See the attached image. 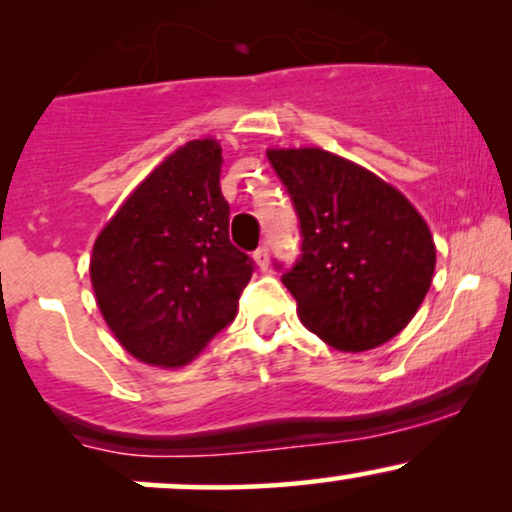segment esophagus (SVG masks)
Segmentation results:
<instances>
[{
	"mask_svg": "<svg viewBox=\"0 0 512 512\" xmlns=\"http://www.w3.org/2000/svg\"><path fill=\"white\" fill-rule=\"evenodd\" d=\"M252 257H255L257 267H260L262 272L269 267V248H267V245H262V248H257L255 252H252Z\"/></svg>",
	"mask_w": 512,
	"mask_h": 512,
	"instance_id": "obj_1",
	"label": "esophagus"
}]
</instances>
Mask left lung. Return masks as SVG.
<instances>
[{
  "instance_id": "8db88e82",
  "label": "left lung",
  "mask_w": 512,
  "mask_h": 512,
  "mask_svg": "<svg viewBox=\"0 0 512 512\" xmlns=\"http://www.w3.org/2000/svg\"><path fill=\"white\" fill-rule=\"evenodd\" d=\"M267 158L301 221V257L281 281L303 325L339 351L390 342L431 289L426 221L402 192L330 151L269 149Z\"/></svg>"
}]
</instances>
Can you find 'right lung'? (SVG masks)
<instances>
[{"label":"right lung","instance_id":"right-lung-1","mask_svg":"<svg viewBox=\"0 0 512 512\" xmlns=\"http://www.w3.org/2000/svg\"><path fill=\"white\" fill-rule=\"evenodd\" d=\"M221 146H180L96 238L91 284L115 339L151 366H185L233 322L255 262L228 238Z\"/></svg>","mask_w":512,"mask_h":512}]
</instances>
